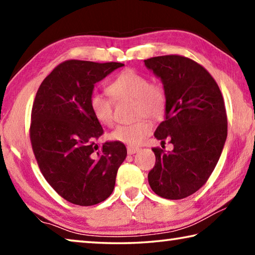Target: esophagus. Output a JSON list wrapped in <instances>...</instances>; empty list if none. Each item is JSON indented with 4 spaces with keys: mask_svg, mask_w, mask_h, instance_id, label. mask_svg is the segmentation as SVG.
<instances>
[{
    "mask_svg": "<svg viewBox=\"0 0 255 255\" xmlns=\"http://www.w3.org/2000/svg\"><path fill=\"white\" fill-rule=\"evenodd\" d=\"M138 150H139V148H138V147H127V153L129 155L135 154V153L138 152Z\"/></svg>",
    "mask_w": 255,
    "mask_h": 255,
    "instance_id": "obj_1",
    "label": "esophagus"
}]
</instances>
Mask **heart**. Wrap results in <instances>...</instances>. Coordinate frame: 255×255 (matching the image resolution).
<instances>
[{
  "instance_id": "1",
  "label": "heart",
  "mask_w": 255,
  "mask_h": 255,
  "mask_svg": "<svg viewBox=\"0 0 255 255\" xmlns=\"http://www.w3.org/2000/svg\"><path fill=\"white\" fill-rule=\"evenodd\" d=\"M114 100H131L135 123L122 125L110 133V139L135 147L152 131V125L143 117L161 118L166 108V92L162 84L149 81L148 76L135 70H125L107 86ZM89 108L94 119L102 126L114 124V108L110 99L93 91L89 97Z\"/></svg>"
}]
</instances>
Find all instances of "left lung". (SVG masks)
<instances>
[{"instance_id": "obj_1", "label": "left lung", "mask_w": 255, "mask_h": 255, "mask_svg": "<svg viewBox=\"0 0 255 255\" xmlns=\"http://www.w3.org/2000/svg\"><path fill=\"white\" fill-rule=\"evenodd\" d=\"M166 92L165 119L154 136L174 145L171 152L152 148L156 162L148 173L153 191L178 200L198 191L221 157L227 137V115L218 84L204 66L181 55L145 59Z\"/></svg>"}]
</instances>
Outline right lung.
<instances>
[{"label": "right lung", "instance_id": "1", "mask_svg": "<svg viewBox=\"0 0 255 255\" xmlns=\"http://www.w3.org/2000/svg\"><path fill=\"white\" fill-rule=\"evenodd\" d=\"M122 66L65 60L42 81L34 98L29 129L34 157L50 187L74 205L105 201L127 156L122 143L97 145L103 129L89 108L94 84Z\"/></svg>", "mask_w": 255, "mask_h": 255}]
</instances>
